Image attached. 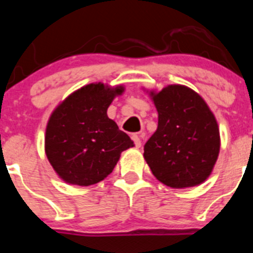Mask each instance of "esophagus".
Returning <instances> with one entry per match:
<instances>
[{
	"instance_id": "1",
	"label": "esophagus",
	"mask_w": 253,
	"mask_h": 253,
	"mask_svg": "<svg viewBox=\"0 0 253 253\" xmlns=\"http://www.w3.org/2000/svg\"><path fill=\"white\" fill-rule=\"evenodd\" d=\"M132 139H133L136 148H141L142 141H141V136H139V134H132Z\"/></svg>"
}]
</instances>
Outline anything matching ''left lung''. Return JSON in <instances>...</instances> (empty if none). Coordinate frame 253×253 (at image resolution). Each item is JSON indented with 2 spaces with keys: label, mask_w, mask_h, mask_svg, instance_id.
<instances>
[{
  "label": "left lung",
  "mask_w": 253,
  "mask_h": 253,
  "mask_svg": "<svg viewBox=\"0 0 253 253\" xmlns=\"http://www.w3.org/2000/svg\"><path fill=\"white\" fill-rule=\"evenodd\" d=\"M158 128L144 145L153 175L172 188L201 185L213 171L220 150L218 122L202 96L181 84L149 91Z\"/></svg>",
  "instance_id": "8db88e82"
}]
</instances>
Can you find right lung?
I'll return each instance as SVG.
<instances>
[{
	"label": "right lung",
	"instance_id": "add662e5",
	"mask_svg": "<svg viewBox=\"0 0 253 253\" xmlns=\"http://www.w3.org/2000/svg\"><path fill=\"white\" fill-rule=\"evenodd\" d=\"M122 85L90 83L73 91L52 111L45 133V153L65 182L90 186L111 174L124 150L133 142L114 120L108 108Z\"/></svg>",
	"mask_w": 253,
	"mask_h": 253
}]
</instances>
